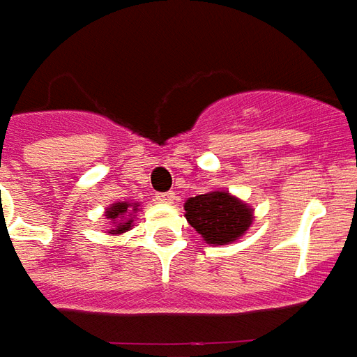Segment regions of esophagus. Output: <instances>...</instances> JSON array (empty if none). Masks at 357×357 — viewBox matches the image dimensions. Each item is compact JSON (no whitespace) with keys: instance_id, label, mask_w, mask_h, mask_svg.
Instances as JSON below:
<instances>
[{"instance_id":"obj_1","label":"esophagus","mask_w":357,"mask_h":357,"mask_svg":"<svg viewBox=\"0 0 357 357\" xmlns=\"http://www.w3.org/2000/svg\"><path fill=\"white\" fill-rule=\"evenodd\" d=\"M153 198H155V202H159V204H173V199L176 198V194H174V192H158Z\"/></svg>"}]
</instances>
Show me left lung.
<instances>
[{"label":"left lung","mask_w":357,"mask_h":357,"mask_svg":"<svg viewBox=\"0 0 357 357\" xmlns=\"http://www.w3.org/2000/svg\"><path fill=\"white\" fill-rule=\"evenodd\" d=\"M186 221L202 234L211 246L232 244L250 229L254 221V209L242 199L225 190L207 192L184 204Z\"/></svg>","instance_id":"8db88e82"}]
</instances>
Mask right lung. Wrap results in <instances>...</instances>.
Instances as JSON below:
<instances>
[{
	"mask_svg": "<svg viewBox=\"0 0 357 357\" xmlns=\"http://www.w3.org/2000/svg\"><path fill=\"white\" fill-rule=\"evenodd\" d=\"M133 209L130 210V207ZM130 211H138V204H128V202H117V204H111V207H107L105 211V219L107 221H113L115 229H111V234H123L130 227H132V217H130Z\"/></svg>",
	"mask_w": 357,
	"mask_h": 357,
	"instance_id": "right-lung-1",
	"label": "right lung"
}]
</instances>
